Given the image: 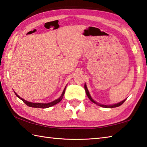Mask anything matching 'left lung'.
Returning <instances> with one entry per match:
<instances>
[{
	"label": "left lung",
	"mask_w": 147,
	"mask_h": 147,
	"mask_svg": "<svg viewBox=\"0 0 147 147\" xmlns=\"http://www.w3.org/2000/svg\"><path fill=\"white\" fill-rule=\"evenodd\" d=\"M84 89H85V91H86V94H87V96H88V97L89 98V100H90L92 102H93V103H96V104H98L96 102H95V101L92 100V98L91 97V96H90V94H89V91H88V88H87V87H86V85L85 84L84 85ZM125 100H126V99H125ZM125 100H123L122 101H121V102H120V103H117V104H115V105H109V106H107V105H100V104H98L99 106H100V107H105V108H115V107H119V106H121V105L123 103L124 101H125Z\"/></svg>",
	"instance_id": "1"
}]
</instances>
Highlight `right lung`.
Here are the masks:
<instances>
[{
    "label": "right lung",
    "instance_id": "1",
    "mask_svg": "<svg viewBox=\"0 0 147 147\" xmlns=\"http://www.w3.org/2000/svg\"><path fill=\"white\" fill-rule=\"evenodd\" d=\"M65 88L64 89L63 92V93L61 94V96H60V98H59L58 99H57L56 100H55L52 101V102L51 103H31V102H29V101H26L25 100H23V99H22V98H20L18 95L16 94V95L19 98H20L21 100H23V101L24 103H25L26 105L28 106V107H34V108H41V109H46V108H49V107H52L53 105H55L57 104L58 103H59V101H61V100H62L63 97V95L65 94Z\"/></svg>",
    "mask_w": 147,
    "mask_h": 147
}]
</instances>
